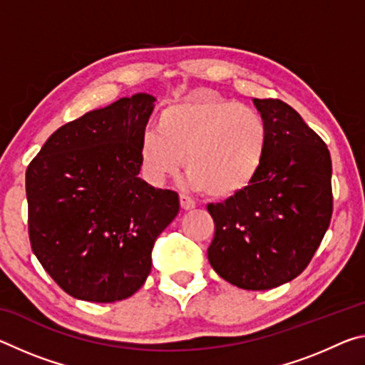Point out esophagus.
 Segmentation results:
<instances>
[{"label": "esophagus", "mask_w": 365, "mask_h": 365, "mask_svg": "<svg viewBox=\"0 0 365 365\" xmlns=\"http://www.w3.org/2000/svg\"><path fill=\"white\" fill-rule=\"evenodd\" d=\"M180 206L185 211H191V209H195V201L187 195H180Z\"/></svg>", "instance_id": "esophagus-1"}]
</instances>
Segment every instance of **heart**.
<instances>
[{
  "label": "heart",
  "instance_id": "heart-1",
  "mask_svg": "<svg viewBox=\"0 0 365 365\" xmlns=\"http://www.w3.org/2000/svg\"><path fill=\"white\" fill-rule=\"evenodd\" d=\"M269 128L255 108L212 91H197L165 106L158 132H146L140 158L153 180L175 174L212 200H230L248 190L262 169Z\"/></svg>",
  "mask_w": 365,
  "mask_h": 365
}]
</instances>
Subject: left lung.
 Here are the masks:
<instances>
[{
	"instance_id": "1",
	"label": "left lung",
	"mask_w": 365,
	"mask_h": 365,
	"mask_svg": "<svg viewBox=\"0 0 365 365\" xmlns=\"http://www.w3.org/2000/svg\"><path fill=\"white\" fill-rule=\"evenodd\" d=\"M269 128L262 169L242 195L207 205V259L243 289H270L311 262L333 211L331 159L322 138L280 100H252Z\"/></svg>"
}]
</instances>
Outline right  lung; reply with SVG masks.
Wrapping results in <instances>:
<instances>
[{"label":"right lung","instance_id":"1","mask_svg":"<svg viewBox=\"0 0 365 365\" xmlns=\"http://www.w3.org/2000/svg\"><path fill=\"white\" fill-rule=\"evenodd\" d=\"M156 98H120L58 128L26 172L29 237L49 277L73 298L125 299L151 272L154 242L178 195L138 177Z\"/></svg>","mask_w":365,"mask_h":365}]
</instances>
